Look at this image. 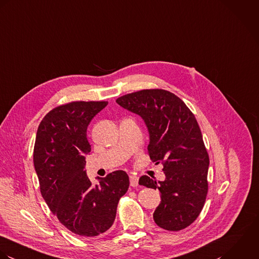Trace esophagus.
I'll list each match as a JSON object with an SVG mask.
<instances>
[{"label":"esophagus","mask_w":259,"mask_h":259,"mask_svg":"<svg viewBox=\"0 0 259 259\" xmlns=\"http://www.w3.org/2000/svg\"><path fill=\"white\" fill-rule=\"evenodd\" d=\"M129 178H130V185H131L132 187L138 186V181H139V177H138V176H136V175H130Z\"/></svg>","instance_id":"34e87169"}]
</instances>
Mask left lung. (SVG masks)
<instances>
[{
    "instance_id": "obj_1",
    "label": "left lung",
    "mask_w": 259,
    "mask_h": 259,
    "mask_svg": "<svg viewBox=\"0 0 259 259\" xmlns=\"http://www.w3.org/2000/svg\"><path fill=\"white\" fill-rule=\"evenodd\" d=\"M116 102L143 119L150 158L163 164L165 180L146 175L139 179L140 185L160 192L156 224L169 231L186 228L200 214L208 191L209 157L195 116L180 98L162 89L141 90Z\"/></svg>"
}]
</instances>
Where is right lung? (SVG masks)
Wrapping results in <instances>:
<instances>
[{
    "mask_svg": "<svg viewBox=\"0 0 259 259\" xmlns=\"http://www.w3.org/2000/svg\"><path fill=\"white\" fill-rule=\"evenodd\" d=\"M108 102H72L51 110L41 121L34 147V166L41 194L59 221L73 233L94 237L113 224L120 198L129 188V177L117 170L87 176L86 155L91 152L87 128Z\"/></svg>",
    "mask_w": 259,
    "mask_h": 259,
    "instance_id": "obj_1",
    "label": "right lung"
}]
</instances>
